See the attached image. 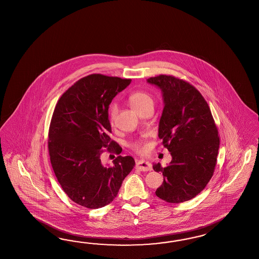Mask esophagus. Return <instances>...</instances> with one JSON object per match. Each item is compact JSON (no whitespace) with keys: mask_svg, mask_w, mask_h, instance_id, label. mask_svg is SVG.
Segmentation results:
<instances>
[{"mask_svg":"<svg viewBox=\"0 0 259 259\" xmlns=\"http://www.w3.org/2000/svg\"><path fill=\"white\" fill-rule=\"evenodd\" d=\"M136 168L141 171H150L152 169V165L151 163L144 161V160H140L138 161L136 164Z\"/></svg>","mask_w":259,"mask_h":259,"instance_id":"esophagus-1","label":"esophagus"}]
</instances>
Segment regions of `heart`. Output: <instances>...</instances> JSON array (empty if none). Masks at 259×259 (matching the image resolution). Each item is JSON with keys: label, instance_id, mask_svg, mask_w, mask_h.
<instances>
[{"label": "heart", "instance_id": "heart-1", "mask_svg": "<svg viewBox=\"0 0 259 259\" xmlns=\"http://www.w3.org/2000/svg\"><path fill=\"white\" fill-rule=\"evenodd\" d=\"M129 103L131 105V107L139 112V110L143 109L144 107L152 105V98L151 95H148L145 92H135L132 95L129 96ZM118 114V107L116 105H114L113 107L110 109V121L111 123H113L114 120L116 118ZM133 149L138 152H145L146 146L142 142H136L132 145Z\"/></svg>", "mask_w": 259, "mask_h": 259}]
</instances>
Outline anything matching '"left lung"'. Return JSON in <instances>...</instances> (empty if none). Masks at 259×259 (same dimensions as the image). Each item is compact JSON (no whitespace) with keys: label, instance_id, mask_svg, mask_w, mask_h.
<instances>
[{"label":"left lung","instance_id":"obj_1","mask_svg":"<svg viewBox=\"0 0 259 259\" xmlns=\"http://www.w3.org/2000/svg\"><path fill=\"white\" fill-rule=\"evenodd\" d=\"M147 81L162 91L164 109L158 137L172 156L167 166L160 163L152 166L164 176L155 194L168 203L187 201L213 175L220 145L217 127L208 103L189 82L166 75Z\"/></svg>","mask_w":259,"mask_h":259}]
</instances>
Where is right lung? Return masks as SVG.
<instances>
[{
  "mask_svg": "<svg viewBox=\"0 0 259 259\" xmlns=\"http://www.w3.org/2000/svg\"><path fill=\"white\" fill-rule=\"evenodd\" d=\"M131 79L93 74L77 80L59 99L49 130V152L58 182L71 200L88 208L113 201L135 166L132 156L102 164L103 150L120 153L110 139L108 107Z\"/></svg>",
  "mask_w": 259,
  "mask_h": 259,
  "instance_id": "add662e5",
  "label": "right lung"
}]
</instances>
